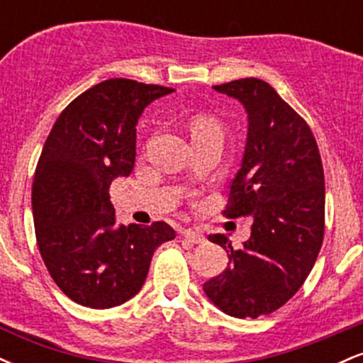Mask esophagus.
<instances>
[{"instance_id": "obj_1", "label": "esophagus", "mask_w": 363, "mask_h": 363, "mask_svg": "<svg viewBox=\"0 0 363 363\" xmlns=\"http://www.w3.org/2000/svg\"><path fill=\"white\" fill-rule=\"evenodd\" d=\"M181 234H182V237H184L186 240H189V242H193V244H203L206 240L205 235H203L201 232L191 230V228H187V230H182Z\"/></svg>"}]
</instances>
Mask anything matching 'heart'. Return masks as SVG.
<instances>
[{"label": "heart", "mask_w": 363, "mask_h": 363, "mask_svg": "<svg viewBox=\"0 0 363 363\" xmlns=\"http://www.w3.org/2000/svg\"><path fill=\"white\" fill-rule=\"evenodd\" d=\"M189 128H191V136H193V138L211 135V133H220L218 121L206 114H199L196 116V118H193Z\"/></svg>", "instance_id": "b5f03b06"}]
</instances>
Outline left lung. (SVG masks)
<instances>
[{"mask_svg": "<svg viewBox=\"0 0 363 363\" xmlns=\"http://www.w3.org/2000/svg\"><path fill=\"white\" fill-rule=\"evenodd\" d=\"M213 89L247 112L242 162L223 215H251L252 227L237 251L227 235L208 237L230 262L203 290L225 314L256 319L289 302L318 259L324 237L323 162L311 128L269 83L242 78Z\"/></svg>", "mask_w": 363, "mask_h": 363, "instance_id": "1", "label": "left lung"}]
</instances>
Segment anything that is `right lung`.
Masks as SVG:
<instances>
[{
    "label": "right lung",
    "mask_w": 363,
    "mask_h": 363,
    "mask_svg": "<svg viewBox=\"0 0 363 363\" xmlns=\"http://www.w3.org/2000/svg\"><path fill=\"white\" fill-rule=\"evenodd\" d=\"M172 89L126 78L91 86L61 112L32 184L37 245L66 297L109 309L141 290L158 245L176 237L165 222L118 225L109 187L135 167L136 124Z\"/></svg>",
    "instance_id": "add662e5"
}]
</instances>
